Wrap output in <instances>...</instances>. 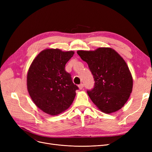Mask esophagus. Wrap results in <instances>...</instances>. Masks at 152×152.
Masks as SVG:
<instances>
[{"instance_id": "obj_1", "label": "esophagus", "mask_w": 152, "mask_h": 152, "mask_svg": "<svg viewBox=\"0 0 152 152\" xmlns=\"http://www.w3.org/2000/svg\"><path fill=\"white\" fill-rule=\"evenodd\" d=\"M78 87H79V89H82L84 87V84H79V86H78Z\"/></svg>"}]
</instances>
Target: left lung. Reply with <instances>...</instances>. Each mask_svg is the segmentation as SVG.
<instances>
[{"mask_svg": "<svg viewBox=\"0 0 152 152\" xmlns=\"http://www.w3.org/2000/svg\"><path fill=\"white\" fill-rule=\"evenodd\" d=\"M93 75L94 87L87 91L92 102L103 113L121 109L132 91L133 80L126 61L116 50L99 48L94 50L77 52Z\"/></svg>", "mask_w": 152, "mask_h": 152, "instance_id": "left-lung-1", "label": "left lung"}]
</instances>
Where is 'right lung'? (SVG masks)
I'll return each mask as SVG.
<instances>
[{
    "mask_svg": "<svg viewBox=\"0 0 152 152\" xmlns=\"http://www.w3.org/2000/svg\"><path fill=\"white\" fill-rule=\"evenodd\" d=\"M74 51L45 49L32 61L26 77L28 93L35 104L45 113L57 115L73 103L78 87L65 70Z\"/></svg>",
    "mask_w": 152,
    "mask_h": 152,
    "instance_id": "right-lung-1",
    "label": "right lung"
}]
</instances>
